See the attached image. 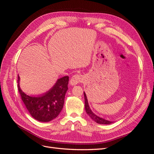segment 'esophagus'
Segmentation results:
<instances>
[{
  "label": "esophagus",
  "mask_w": 154,
  "mask_h": 154,
  "mask_svg": "<svg viewBox=\"0 0 154 154\" xmlns=\"http://www.w3.org/2000/svg\"><path fill=\"white\" fill-rule=\"evenodd\" d=\"M83 81V78L82 75L79 74H75L70 80V85L72 86H74L77 85L79 83H82Z\"/></svg>",
  "instance_id": "34e87169"
}]
</instances>
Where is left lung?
I'll list each match as a JSON object with an SVG mask.
<instances>
[{"label": "left lung", "mask_w": 154, "mask_h": 154, "mask_svg": "<svg viewBox=\"0 0 154 154\" xmlns=\"http://www.w3.org/2000/svg\"><path fill=\"white\" fill-rule=\"evenodd\" d=\"M84 93V98H85V109L87 114L89 116V117L93 120L95 122L98 124H102V125H109L111 123H113L114 122H111V121L109 120H106L103 118H101L100 116L96 115L91 110L89 105H88V100L87 97V95L85 94V92H83Z\"/></svg>", "instance_id": "8db88e82"}]
</instances>
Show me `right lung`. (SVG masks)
<instances>
[{
	"instance_id": "add662e5",
	"label": "right lung",
	"mask_w": 154,
	"mask_h": 154,
	"mask_svg": "<svg viewBox=\"0 0 154 154\" xmlns=\"http://www.w3.org/2000/svg\"><path fill=\"white\" fill-rule=\"evenodd\" d=\"M17 83L21 98L32 118L38 122H49L60 114L63 106L65 95L68 90L69 76L58 79L52 88L38 96L27 95L21 90L18 75Z\"/></svg>"
}]
</instances>
